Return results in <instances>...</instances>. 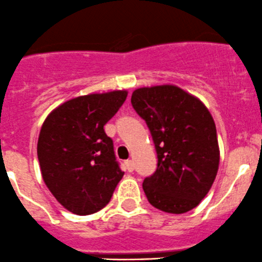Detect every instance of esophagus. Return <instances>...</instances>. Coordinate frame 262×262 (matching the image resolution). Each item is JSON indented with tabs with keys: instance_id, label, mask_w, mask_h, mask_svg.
Segmentation results:
<instances>
[{
	"instance_id": "esophagus-1",
	"label": "esophagus",
	"mask_w": 262,
	"mask_h": 262,
	"mask_svg": "<svg viewBox=\"0 0 262 262\" xmlns=\"http://www.w3.org/2000/svg\"><path fill=\"white\" fill-rule=\"evenodd\" d=\"M125 165H126V169H127L128 172H132V170L135 169V164H134V162H132V160H126Z\"/></svg>"
}]
</instances>
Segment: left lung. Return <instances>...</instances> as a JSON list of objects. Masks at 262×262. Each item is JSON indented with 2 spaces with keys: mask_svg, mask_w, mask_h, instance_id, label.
<instances>
[{
  "mask_svg": "<svg viewBox=\"0 0 262 262\" xmlns=\"http://www.w3.org/2000/svg\"><path fill=\"white\" fill-rule=\"evenodd\" d=\"M131 103L145 120L158 155L142 188L154 208L170 214L192 210L208 195L219 168L216 127L200 99L174 85L140 88Z\"/></svg>",
  "mask_w": 262,
  "mask_h": 262,
  "instance_id": "1",
  "label": "left lung"
}]
</instances>
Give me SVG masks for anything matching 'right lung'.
Segmentation results:
<instances>
[{"instance_id": "1", "label": "right lung", "mask_w": 262, "mask_h": 262, "mask_svg": "<svg viewBox=\"0 0 262 262\" xmlns=\"http://www.w3.org/2000/svg\"><path fill=\"white\" fill-rule=\"evenodd\" d=\"M126 98V90L74 98L43 122L37 146L43 181L71 213L89 215L104 208L125 174L104 125Z\"/></svg>"}]
</instances>
